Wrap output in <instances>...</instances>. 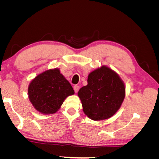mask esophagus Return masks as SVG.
I'll return each instance as SVG.
<instances>
[{
  "mask_svg": "<svg viewBox=\"0 0 159 159\" xmlns=\"http://www.w3.org/2000/svg\"><path fill=\"white\" fill-rule=\"evenodd\" d=\"M79 89H80V87L78 85H74V91H75V93H77L78 91V90H79Z\"/></svg>",
  "mask_w": 159,
  "mask_h": 159,
  "instance_id": "1",
  "label": "esophagus"
}]
</instances>
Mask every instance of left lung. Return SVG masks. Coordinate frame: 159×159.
Masks as SVG:
<instances>
[{
	"label": "left lung",
	"mask_w": 159,
	"mask_h": 159,
	"mask_svg": "<svg viewBox=\"0 0 159 159\" xmlns=\"http://www.w3.org/2000/svg\"><path fill=\"white\" fill-rule=\"evenodd\" d=\"M83 111L93 121L108 119L117 112L125 97V85L111 68L102 66L89 74L88 85L78 93Z\"/></svg>",
	"instance_id": "1"
}]
</instances>
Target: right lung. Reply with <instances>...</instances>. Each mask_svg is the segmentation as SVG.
<instances>
[{
    "instance_id": "1",
    "label": "right lung",
    "mask_w": 159,
    "mask_h": 159,
    "mask_svg": "<svg viewBox=\"0 0 159 159\" xmlns=\"http://www.w3.org/2000/svg\"><path fill=\"white\" fill-rule=\"evenodd\" d=\"M74 93L59 68L42 72L30 81L28 88V98L33 107L44 115L56 113L65 99Z\"/></svg>"
}]
</instances>
